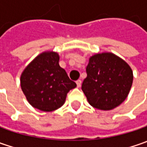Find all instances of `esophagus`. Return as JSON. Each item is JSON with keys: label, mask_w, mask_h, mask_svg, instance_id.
Listing matches in <instances>:
<instances>
[{"label": "esophagus", "mask_w": 147, "mask_h": 147, "mask_svg": "<svg viewBox=\"0 0 147 147\" xmlns=\"http://www.w3.org/2000/svg\"><path fill=\"white\" fill-rule=\"evenodd\" d=\"M76 83L77 87H78V88H80V87H81V84H82V81H81L80 79H78V80H77L76 81Z\"/></svg>", "instance_id": "obj_1"}]
</instances>
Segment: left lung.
<instances>
[{
  "label": "left lung",
  "instance_id": "left-lung-1",
  "mask_svg": "<svg viewBox=\"0 0 147 147\" xmlns=\"http://www.w3.org/2000/svg\"><path fill=\"white\" fill-rule=\"evenodd\" d=\"M86 72L82 90L94 108L112 110L127 98L133 84V70L119 56L110 52L96 54L90 57Z\"/></svg>",
  "mask_w": 147,
  "mask_h": 147
}]
</instances>
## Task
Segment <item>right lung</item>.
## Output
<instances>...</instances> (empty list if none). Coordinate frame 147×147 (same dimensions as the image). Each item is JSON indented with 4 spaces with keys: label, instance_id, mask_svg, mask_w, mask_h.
Returning a JSON list of instances; mask_svg holds the SVG:
<instances>
[{
    "label": "right lung",
    "instance_id": "add662e5",
    "mask_svg": "<svg viewBox=\"0 0 147 147\" xmlns=\"http://www.w3.org/2000/svg\"><path fill=\"white\" fill-rule=\"evenodd\" d=\"M59 60L58 53L43 52L21 74L22 91L29 104L36 109L45 112L59 109L65 103L67 93L77 87L59 66Z\"/></svg>",
    "mask_w": 147,
    "mask_h": 147
}]
</instances>
